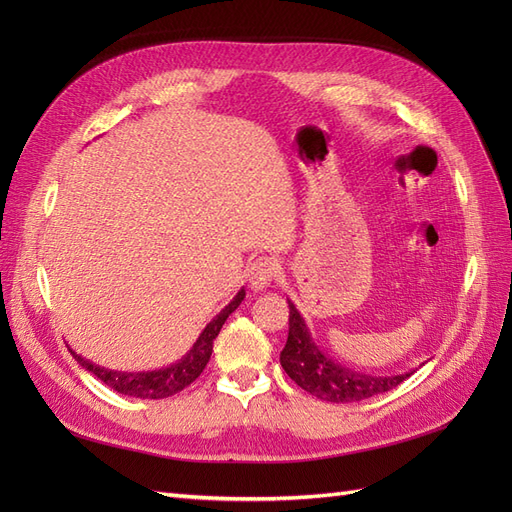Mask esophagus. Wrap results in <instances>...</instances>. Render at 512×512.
<instances>
[{"label":"esophagus","mask_w":512,"mask_h":512,"mask_svg":"<svg viewBox=\"0 0 512 512\" xmlns=\"http://www.w3.org/2000/svg\"><path fill=\"white\" fill-rule=\"evenodd\" d=\"M277 275V262L269 256H258L250 269H247V277H250V286L254 290H262L267 288Z\"/></svg>","instance_id":"34e87169"}]
</instances>
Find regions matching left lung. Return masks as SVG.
Returning a JSON list of instances; mask_svg holds the SVG:
<instances>
[{
    "instance_id": "left-lung-1",
    "label": "left lung",
    "mask_w": 512,
    "mask_h": 512,
    "mask_svg": "<svg viewBox=\"0 0 512 512\" xmlns=\"http://www.w3.org/2000/svg\"><path fill=\"white\" fill-rule=\"evenodd\" d=\"M288 339L280 354V363L286 374L297 382L303 391L333 404L361 401L395 389L414 374V369L393 376H374L367 371H354L324 354L309 335L307 324L299 309L288 301Z\"/></svg>"
}]
</instances>
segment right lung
Segmentation results:
<instances>
[{
	"instance_id": "right-lung-1",
	"label": "right lung",
	"mask_w": 512,
	"mask_h": 512,
	"mask_svg": "<svg viewBox=\"0 0 512 512\" xmlns=\"http://www.w3.org/2000/svg\"><path fill=\"white\" fill-rule=\"evenodd\" d=\"M243 299H245V290L241 288L235 294V299H232L222 309V312L207 324L203 333L198 335L194 346L185 352L177 363L168 365V367H160L153 371H115V369H108V367H102V365H96V363L83 359V356L76 354L74 350H70V352L76 359V363L85 367L87 371H91V374L100 378L106 386H111L113 391H117L121 395H128V397L164 399V397H170V395L183 391L185 386H190L200 374H203V369L207 367V363L211 359L213 339L218 337L222 324L241 305Z\"/></svg>"
}]
</instances>
